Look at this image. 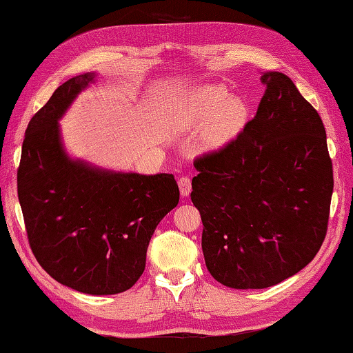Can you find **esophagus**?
I'll use <instances>...</instances> for the list:
<instances>
[{
    "label": "esophagus",
    "mask_w": 353,
    "mask_h": 353,
    "mask_svg": "<svg viewBox=\"0 0 353 353\" xmlns=\"http://www.w3.org/2000/svg\"><path fill=\"white\" fill-rule=\"evenodd\" d=\"M178 185H179V192H181V196H189V193L192 192V179L190 176L183 175L178 178Z\"/></svg>",
    "instance_id": "1"
}]
</instances>
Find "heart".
Returning <instances> with one entry per match:
<instances>
[{"mask_svg":"<svg viewBox=\"0 0 353 353\" xmlns=\"http://www.w3.org/2000/svg\"><path fill=\"white\" fill-rule=\"evenodd\" d=\"M187 119L193 125L205 126L208 145L219 146L242 131L248 119V106L239 97H230L221 86H207L192 97Z\"/></svg>","mask_w":353,"mask_h":353,"instance_id":"1","label":"heart"}]
</instances>
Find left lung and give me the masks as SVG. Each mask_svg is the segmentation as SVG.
Masks as SVG:
<instances>
[{
    "label": "left lung",
    "mask_w": 353,
    "mask_h": 353,
    "mask_svg": "<svg viewBox=\"0 0 353 353\" xmlns=\"http://www.w3.org/2000/svg\"><path fill=\"white\" fill-rule=\"evenodd\" d=\"M257 112L234 140L198 157L192 203L207 270L236 290L297 274L319 253L334 190L326 131L290 77L270 71Z\"/></svg>",
    "instance_id": "left-lung-1"
}]
</instances>
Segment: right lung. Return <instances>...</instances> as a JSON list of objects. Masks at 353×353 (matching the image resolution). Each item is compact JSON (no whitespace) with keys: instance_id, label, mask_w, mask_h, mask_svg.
Listing matches in <instances>:
<instances>
[{"instance_id":"add662e5","label":"right lung","mask_w":353,"mask_h":353,"mask_svg":"<svg viewBox=\"0 0 353 353\" xmlns=\"http://www.w3.org/2000/svg\"><path fill=\"white\" fill-rule=\"evenodd\" d=\"M94 76L71 77L28 121L18 199L41 267L79 292L108 296L140 279L150 237L179 189L172 174H116L63 152L57 120Z\"/></svg>"}]
</instances>
